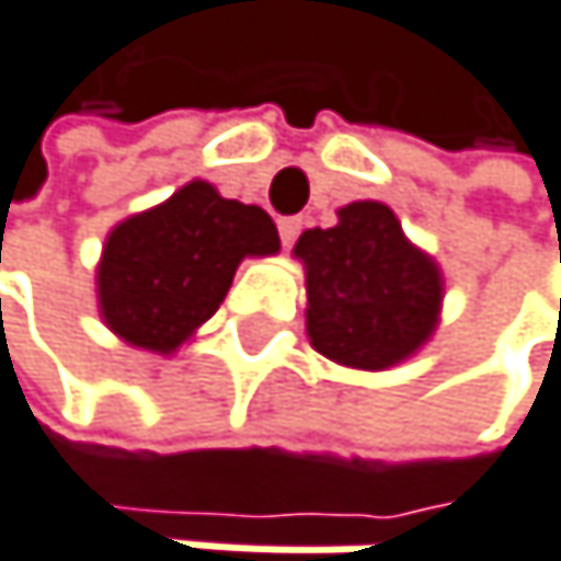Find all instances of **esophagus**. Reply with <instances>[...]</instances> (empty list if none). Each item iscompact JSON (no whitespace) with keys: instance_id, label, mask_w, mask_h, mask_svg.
I'll use <instances>...</instances> for the list:
<instances>
[{"instance_id":"obj_1","label":"esophagus","mask_w":561,"mask_h":561,"mask_svg":"<svg viewBox=\"0 0 561 561\" xmlns=\"http://www.w3.org/2000/svg\"><path fill=\"white\" fill-rule=\"evenodd\" d=\"M302 231V218H283L278 221V234H283V245H293Z\"/></svg>"}]
</instances>
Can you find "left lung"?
<instances>
[{"mask_svg": "<svg viewBox=\"0 0 561 561\" xmlns=\"http://www.w3.org/2000/svg\"><path fill=\"white\" fill-rule=\"evenodd\" d=\"M306 336L350 370H390L427 346L440 322L444 272L403 234L383 202H350L333 228H306Z\"/></svg>", "mask_w": 561, "mask_h": 561, "instance_id": "8db88e82", "label": "left lung"}]
</instances>
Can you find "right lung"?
I'll use <instances>...</instances> for the list:
<instances>
[{
	"mask_svg": "<svg viewBox=\"0 0 561 561\" xmlns=\"http://www.w3.org/2000/svg\"><path fill=\"white\" fill-rule=\"evenodd\" d=\"M275 252V221L259 205L221 198L195 178L106 231L96 262L100 319L127 346L171 356L215 316L242 259Z\"/></svg>",
	"mask_w": 561,
	"mask_h": 561,
	"instance_id": "1",
	"label": "right lung"
}]
</instances>
